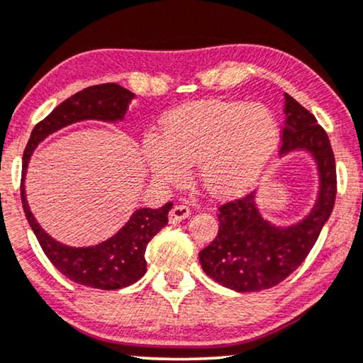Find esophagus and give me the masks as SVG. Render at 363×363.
<instances>
[{
    "label": "esophagus",
    "instance_id": "1",
    "mask_svg": "<svg viewBox=\"0 0 363 363\" xmlns=\"http://www.w3.org/2000/svg\"><path fill=\"white\" fill-rule=\"evenodd\" d=\"M191 216V209L187 208L184 204H176L169 213V223H179V221H184Z\"/></svg>",
    "mask_w": 363,
    "mask_h": 363
}]
</instances>
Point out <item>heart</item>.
<instances>
[{
    "instance_id": "1",
    "label": "heart",
    "mask_w": 363,
    "mask_h": 363,
    "mask_svg": "<svg viewBox=\"0 0 363 363\" xmlns=\"http://www.w3.org/2000/svg\"><path fill=\"white\" fill-rule=\"evenodd\" d=\"M279 144V123L261 104L203 100L169 112L162 137L145 135V166L159 184H182L189 166L211 196L236 197L263 176Z\"/></svg>"
}]
</instances>
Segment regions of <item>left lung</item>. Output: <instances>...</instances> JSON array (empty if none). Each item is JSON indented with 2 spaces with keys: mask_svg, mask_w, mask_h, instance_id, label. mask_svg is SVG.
Wrapping results in <instances>:
<instances>
[{
  "mask_svg": "<svg viewBox=\"0 0 363 363\" xmlns=\"http://www.w3.org/2000/svg\"><path fill=\"white\" fill-rule=\"evenodd\" d=\"M279 155L306 150L318 171V196L301 221L274 226L261 216L256 192L219 208V231L199 251L204 273L240 293L277 286L303 263L332 214L337 196V169L327 132L295 99L284 94V127Z\"/></svg>",
  "mask_w": 363,
  "mask_h": 363,
  "instance_id": "8db88e82",
  "label": "left lung"
}]
</instances>
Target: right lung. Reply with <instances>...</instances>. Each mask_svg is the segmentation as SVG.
<instances>
[{
  "label": "right lung",
  "instance_id": "1",
  "mask_svg": "<svg viewBox=\"0 0 363 363\" xmlns=\"http://www.w3.org/2000/svg\"><path fill=\"white\" fill-rule=\"evenodd\" d=\"M135 95L117 84H102L84 89L72 95L57 108L52 110L43 121L38 122L31 130L30 140L23 154L21 169V203L33 229L41 250L52 261L60 273L72 281L99 290H118L128 286L147 272L145 247L149 241L167 224V214L172 203L164 204L159 209H137L121 231L108 240L95 246L72 247L53 240L45 229L36 223L30 211L25 192V176L31 154L38 147L41 140L60 128L82 121L118 122L125 117L128 104Z\"/></svg>",
  "mask_w": 363,
  "mask_h": 363
}]
</instances>
